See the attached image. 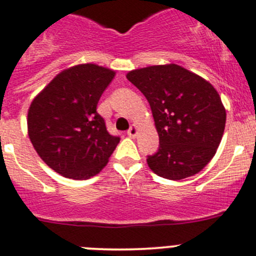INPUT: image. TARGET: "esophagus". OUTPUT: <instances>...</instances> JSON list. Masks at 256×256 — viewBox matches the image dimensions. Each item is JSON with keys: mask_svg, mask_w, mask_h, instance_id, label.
Here are the masks:
<instances>
[{"mask_svg": "<svg viewBox=\"0 0 256 256\" xmlns=\"http://www.w3.org/2000/svg\"><path fill=\"white\" fill-rule=\"evenodd\" d=\"M138 126L136 125H131V128L128 130V135L130 136V138H136V135H138Z\"/></svg>", "mask_w": 256, "mask_h": 256, "instance_id": "34e87169", "label": "esophagus"}]
</instances>
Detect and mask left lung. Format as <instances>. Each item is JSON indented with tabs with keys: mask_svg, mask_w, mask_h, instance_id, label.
<instances>
[{
	"mask_svg": "<svg viewBox=\"0 0 256 256\" xmlns=\"http://www.w3.org/2000/svg\"><path fill=\"white\" fill-rule=\"evenodd\" d=\"M150 104L158 134L148 158L156 175L182 180L202 171L216 154L226 111L214 86L176 64L148 66L126 75Z\"/></svg>",
	"mask_w": 256,
	"mask_h": 256,
	"instance_id": "obj_1",
	"label": "left lung"
}]
</instances>
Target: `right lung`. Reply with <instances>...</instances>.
<instances>
[{"instance_id":"obj_1","label":"right lung","mask_w":256,"mask_h":256,"mask_svg":"<svg viewBox=\"0 0 256 256\" xmlns=\"http://www.w3.org/2000/svg\"><path fill=\"white\" fill-rule=\"evenodd\" d=\"M115 71L82 64L61 71L32 100L27 114L28 138L52 170L74 180L98 175L120 138L108 134L96 111Z\"/></svg>"}]
</instances>
